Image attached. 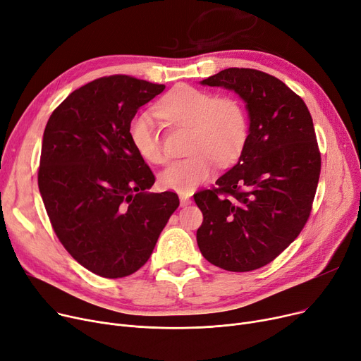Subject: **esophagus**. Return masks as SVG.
Instances as JSON below:
<instances>
[{"label":"esophagus","instance_id":"esophagus-1","mask_svg":"<svg viewBox=\"0 0 361 361\" xmlns=\"http://www.w3.org/2000/svg\"><path fill=\"white\" fill-rule=\"evenodd\" d=\"M179 200H180V205H182V207H186V205H190V204L192 202L191 197L188 195V194H180V195H179Z\"/></svg>","mask_w":361,"mask_h":361}]
</instances>
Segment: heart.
I'll return each instance as SVG.
<instances>
[{
    "label": "heart",
    "mask_w": 361,
    "mask_h": 361,
    "mask_svg": "<svg viewBox=\"0 0 361 361\" xmlns=\"http://www.w3.org/2000/svg\"><path fill=\"white\" fill-rule=\"evenodd\" d=\"M157 117L176 128H190L188 159L167 166L160 173L166 190L190 194L207 182L216 164H232L248 140V117L241 102L232 97H217L190 85L171 88L154 107ZM129 138L140 156L152 164L166 161L160 138L148 114L135 117Z\"/></svg>",
    "instance_id": "b5f03b06"
}]
</instances>
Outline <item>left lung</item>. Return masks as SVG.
Here are the masks:
<instances>
[{"mask_svg": "<svg viewBox=\"0 0 361 361\" xmlns=\"http://www.w3.org/2000/svg\"><path fill=\"white\" fill-rule=\"evenodd\" d=\"M245 102L248 140L238 163L194 195L204 220V259L229 271L260 269L294 241L310 216L320 176L313 118L286 85L254 68L231 67L200 82Z\"/></svg>", "mask_w": 361, "mask_h": 361, "instance_id": "8db88e82", "label": "left lung"}]
</instances>
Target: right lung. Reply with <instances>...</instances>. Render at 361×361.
<instances>
[{"instance_id": "1", "label": "right lung", "mask_w": 361, "mask_h": 361, "mask_svg": "<svg viewBox=\"0 0 361 361\" xmlns=\"http://www.w3.org/2000/svg\"><path fill=\"white\" fill-rule=\"evenodd\" d=\"M164 88L126 75L99 78L68 95L45 126V210L68 254L98 276L141 269L179 207L175 192H148L156 178L129 138L136 111Z\"/></svg>"}]
</instances>
